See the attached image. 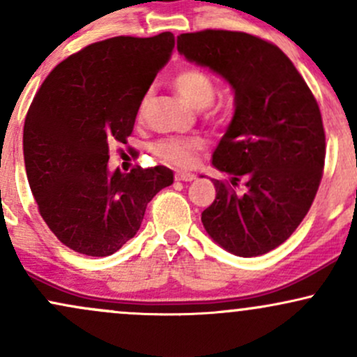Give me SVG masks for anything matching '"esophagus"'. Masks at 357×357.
Masks as SVG:
<instances>
[{
	"label": "esophagus",
	"mask_w": 357,
	"mask_h": 357,
	"mask_svg": "<svg viewBox=\"0 0 357 357\" xmlns=\"http://www.w3.org/2000/svg\"><path fill=\"white\" fill-rule=\"evenodd\" d=\"M196 176L192 174V173H188V171H178V173H176V179H178V181H186V183H190V181H192V179H195Z\"/></svg>",
	"instance_id": "esophagus-1"
}]
</instances>
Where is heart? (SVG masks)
Here are the masks:
<instances>
[{"label": "heart", "mask_w": 357, "mask_h": 357, "mask_svg": "<svg viewBox=\"0 0 357 357\" xmlns=\"http://www.w3.org/2000/svg\"><path fill=\"white\" fill-rule=\"evenodd\" d=\"M176 92L183 97L192 109H206L210 107L215 100L216 87L215 82L206 72L199 68H183L171 80ZM146 100L141 102L139 107V117H142L146 109ZM202 147L199 139H191V141H183V139H167V141L159 142L154 147V153L167 162L179 166H191L196 159V151Z\"/></svg>", "instance_id": "heart-1"}]
</instances>
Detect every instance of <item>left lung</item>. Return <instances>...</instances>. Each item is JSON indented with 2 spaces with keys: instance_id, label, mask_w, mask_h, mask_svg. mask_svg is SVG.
I'll use <instances>...</instances> for the list:
<instances>
[{
  "instance_id": "8db88e82",
  "label": "left lung",
  "mask_w": 357,
  "mask_h": 357,
  "mask_svg": "<svg viewBox=\"0 0 357 357\" xmlns=\"http://www.w3.org/2000/svg\"><path fill=\"white\" fill-rule=\"evenodd\" d=\"M184 59L227 80L235 112L211 165L216 198L202 213L210 238L236 257H258L296 231L312 204L326 158L321 110L292 61L258 36L204 30L178 36ZM240 177L248 190L236 193Z\"/></svg>"
}]
</instances>
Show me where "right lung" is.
<instances>
[{
  "mask_svg": "<svg viewBox=\"0 0 357 357\" xmlns=\"http://www.w3.org/2000/svg\"><path fill=\"white\" fill-rule=\"evenodd\" d=\"M174 35L116 36L56 65L36 92L23 129L28 183L45 223L89 257L116 253L141 228L147 203L171 186L169 167L109 171V149L126 144Z\"/></svg>",
  "mask_w": 357,
  "mask_h": 357,
  "instance_id": "right-lung-1",
  "label": "right lung"
}]
</instances>
